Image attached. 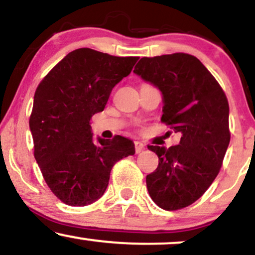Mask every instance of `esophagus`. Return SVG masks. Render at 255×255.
<instances>
[{
	"mask_svg": "<svg viewBox=\"0 0 255 255\" xmlns=\"http://www.w3.org/2000/svg\"><path fill=\"white\" fill-rule=\"evenodd\" d=\"M134 145H135V152L136 153L142 152L143 148H145V145H143L142 142H140V141H135V142H134Z\"/></svg>",
	"mask_w": 255,
	"mask_h": 255,
	"instance_id": "obj_1",
	"label": "esophagus"
}]
</instances>
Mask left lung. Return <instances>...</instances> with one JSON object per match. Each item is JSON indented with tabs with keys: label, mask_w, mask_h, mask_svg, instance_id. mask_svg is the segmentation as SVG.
<instances>
[{
	"label": "left lung",
	"mask_w": 255,
	"mask_h": 255,
	"mask_svg": "<svg viewBox=\"0 0 255 255\" xmlns=\"http://www.w3.org/2000/svg\"><path fill=\"white\" fill-rule=\"evenodd\" d=\"M134 73L161 93V121L180 133L178 145L148 146L159 158L146 177L148 194L165 210L188 207L214 182L228 148L229 106L220 84L186 53L141 58Z\"/></svg>",
	"instance_id": "obj_1"
}]
</instances>
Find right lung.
Segmentation results:
<instances>
[{"label":"right lung","mask_w":255,"mask_h":255,"mask_svg":"<svg viewBox=\"0 0 255 255\" xmlns=\"http://www.w3.org/2000/svg\"><path fill=\"white\" fill-rule=\"evenodd\" d=\"M137 59L78 48L36 88L29 119L34 157L48 188L67 205L84 207L102 197L113 166L135 153L127 137L94 139L90 120L103 112Z\"/></svg>","instance_id":"obj_1"}]
</instances>
